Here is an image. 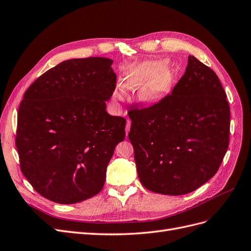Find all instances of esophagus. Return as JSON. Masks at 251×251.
I'll return each mask as SVG.
<instances>
[{
    "mask_svg": "<svg viewBox=\"0 0 251 251\" xmlns=\"http://www.w3.org/2000/svg\"><path fill=\"white\" fill-rule=\"evenodd\" d=\"M129 127H131V120L127 119V120H126V135H127L128 132H129Z\"/></svg>",
    "mask_w": 251,
    "mask_h": 251,
    "instance_id": "esophagus-1",
    "label": "esophagus"
}]
</instances>
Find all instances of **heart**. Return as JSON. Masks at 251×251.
I'll use <instances>...</instances> for the list:
<instances>
[{
  "mask_svg": "<svg viewBox=\"0 0 251 251\" xmlns=\"http://www.w3.org/2000/svg\"><path fill=\"white\" fill-rule=\"evenodd\" d=\"M165 67V62L160 60L146 61L131 71L126 79L127 88H136L151 79L140 91V98L145 100H155L163 98L171 87V75ZM113 97L116 100L124 99L123 90L116 88Z\"/></svg>",
  "mask_w": 251,
  "mask_h": 251,
  "instance_id": "heart-1",
  "label": "heart"
}]
</instances>
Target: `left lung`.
Listing matches in <instances>:
<instances>
[{"label":"left lung","mask_w":251,"mask_h":251,"mask_svg":"<svg viewBox=\"0 0 251 251\" xmlns=\"http://www.w3.org/2000/svg\"><path fill=\"white\" fill-rule=\"evenodd\" d=\"M127 114L138 177L150 191L187 194L218 171L229 143V105L217 75L194 56L171 94Z\"/></svg>","instance_id":"obj_1"}]
</instances>
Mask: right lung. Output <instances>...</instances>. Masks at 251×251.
<instances>
[{"instance_id":"1","label":"right lung","mask_w":251,"mask_h":251,"mask_svg":"<svg viewBox=\"0 0 251 251\" xmlns=\"http://www.w3.org/2000/svg\"><path fill=\"white\" fill-rule=\"evenodd\" d=\"M112 63L102 57L66 60L24 94L15 137L21 170L49 201L80 202L105 184L108 164L126 136V119L106 111L116 87Z\"/></svg>"}]
</instances>
